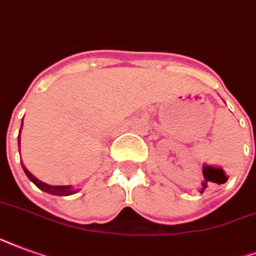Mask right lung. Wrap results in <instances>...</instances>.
I'll list each match as a JSON object with an SVG mask.
<instances>
[{
	"instance_id": "add662e5",
	"label": "right lung",
	"mask_w": 256,
	"mask_h": 256,
	"mask_svg": "<svg viewBox=\"0 0 256 256\" xmlns=\"http://www.w3.org/2000/svg\"><path fill=\"white\" fill-rule=\"evenodd\" d=\"M22 126H23V121H22ZM18 152H20V132H18ZM22 166H23L24 173L27 174V177H28L30 180H31V182H32L40 190V191L48 192V194H50V195H57V196H69V195H74V194L80 191V190H74L72 186H49V184H46V182L38 180L36 177L34 176L32 173H30V172L26 169V166L23 165V162H22Z\"/></svg>"
}]
</instances>
